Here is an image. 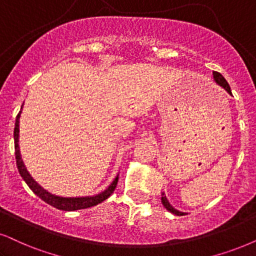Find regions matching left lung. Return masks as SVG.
Instances as JSON below:
<instances>
[{"mask_svg":"<svg viewBox=\"0 0 256 256\" xmlns=\"http://www.w3.org/2000/svg\"><path fill=\"white\" fill-rule=\"evenodd\" d=\"M212 74H214V79H215V82H218L220 86H222L223 88H224L226 90H227L228 93H230V94H232L230 86H229V84L227 82V80L224 79V76H223L222 74H221V73H218V72H212ZM162 203H163V206H166V210H169V212H172V214L177 215V216H183V215H186V212H178V210H176V209L174 208L170 204L169 200H166V194H162Z\"/></svg>","mask_w":256,"mask_h":256,"instance_id":"1","label":"left lung"}]
</instances>
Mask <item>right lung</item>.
<instances>
[{
    "label": "right lung",
    "mask_w": 256,
    "mask_h": 256,
    "mask_svg": "<svg viewBox=\"0 0 256 256\" xmlns=\"http://www.w3.org/2000/svg\"><path fill=\"white\" fill-rule=\"evenodd\" d=\"M20 113L16 117V122H15V128H14V140H15V158H16V166H18V172H20L21 177L24 180V182L28 184V186L30 188L32 192H33L35 195L40 197L42 200L48 203V204L54 206V208L59 210H64V212H74V210L79 209H86L90 208V206L99 204V203L104 202L106 198H108L110 196L112 195V192H114L116 186H117L118 183V177H116L114 180H113L111 186H110L105 192H100L99 195L90 196V197H76V198H64V197H59L56 195H52L48 192L38 186V184L35 182V180L32 178L30 174H28V171L26 170V166L24 162L21 160L20 150H18V119H20Z\"/></svg>",
    "instance_id": "1"
}]
</instances>
